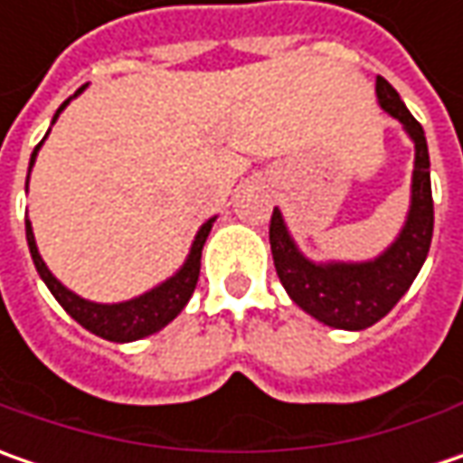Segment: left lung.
<instances>
[{"instance_id":"8db88e82","label":"left lung","mask_w":463,"mask_h":463,"mask_svg":"<svg viewBox=\"0 0 463 463\" xmlns=\"http://www.w3.org/2000/svg\"><path fill=\"white\" fill-rule=\"evenodd\" d=\"M376 98L383 113L397 118L415 144L410 211L397 240L379 258L364 262H314L298 250L278 208H273L270 219V250L286 294L294 298L296 307L335 329H365L394 309L418 278L433 240V193L425 131L402 102L400 92L383 77H376Z\"/></svg>"}]
</instances>
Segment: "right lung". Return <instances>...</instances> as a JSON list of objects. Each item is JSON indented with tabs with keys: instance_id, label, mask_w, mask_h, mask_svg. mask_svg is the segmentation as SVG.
Wrapping results in <instances>:
<instances>
[{
	"instance_id": "right-lung-1",
	"label": "right lung",
	"mask_w": 463,
	"mask_h": 463,
	"mask_svg": "<svg viewBox=\"0 0 463 463\" xmlns=\"http://www.w3.org/2000/svg\"><path fill=\"white\" fill-rule=\"evenodd\" d=\"M84 90H87V84L80 87L71 98L63 102L61 108L56 110L53 120H51V126L56 123V118L61 116L63 108L77 98V95H81ZM43 141H41V144L33 149V154H30V169L35 165V156L41 152ZM27 180H30V172H27ZM213 222H216V216L208 219V222L198 229L195 240L190 244V252H187L185 262L180 265V270H177L175 276H169L167 280H162L159 286H154L152 291H146V294L128 298V301H118V304H98V301L81 298V296H77L74 291H69L61 280L48 270V265H45L43 258H41V252H38L35 234H33V226H30L27 219L25 237L27 247H30V258L35 262L38 276L43 278L48 291L56 296V301L61 304L63 311H66L71 319H77L81 327L90 329V332L98 335V337L110 340V343H134V340L149 337V335L159 332L162 327H167L169 322H172L180 311L185 309V304L190 301L193 291H195L198 276H201V252H203V244L205 240H208V232H211Z\"/></svg>"
}]
</instances>
